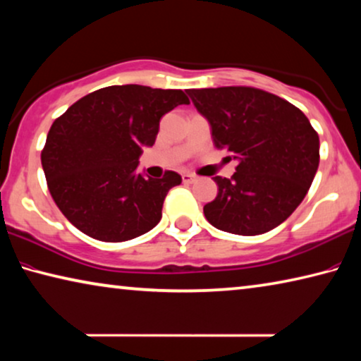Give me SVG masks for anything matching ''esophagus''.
Returning a JSON list of instances; mask_svg holds the SVG:
<instances>
[{
  "label": "esophagus",
  "instance_id": "1",
  "mask_svg": "<svg viewBox=\"0 0 361 361\" xmlns=\"http://www.w3.org/2000/svg\"><path fill=\"white\" fill-rule=\"evenodd\" d=\"M181 180H183V183H186V185H190V183L196 181V176L191 175V173H183L181 175Z\"/></svg>",
  "mask_w": 361,
  "mask_h": 361
}]
</instances>
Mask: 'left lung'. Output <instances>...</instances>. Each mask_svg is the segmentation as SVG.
<instances>
[{
	"label": "left lung",
	"instance_id": "left-lung-1",
	"mask_svg": "<svg viewBox=\"0 0 361 361\" xmlns=\"http://www.w3.org/2000/svg\"><path fill=\"white\" fill-rule=\"evenodd\" d=\"M209 120L212 138L238 160L231 178L204 205L210 225L239 236L273 230L304 201L319 164V138L305 114L252 87L188 90Z\"/></svg>",
	"mask_w": 361,
	"mask_h": 361
}]
</instances>
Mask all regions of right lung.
I'll return each mask as SVG.
<instances>
[{
  "label": "right lung",
  "mask_w": 361,
  "mask_h": 361,
  "mask_svg": "<svg viewBox=\"0 0 361 361\" xmlns=\"http://www.w3.org/2000/svg\"><path fill=\"white\" fill-rule=\"evenodd\" d=\"M190 104L181 90L114 85L96 90L54 120L42 151L48 190L66 219L87 236L122 243L152 230L181 176L136 171L156 141L162 116Z\"/></svg>",
  "instance_id": "1"
}]
</instances>
